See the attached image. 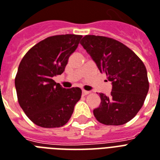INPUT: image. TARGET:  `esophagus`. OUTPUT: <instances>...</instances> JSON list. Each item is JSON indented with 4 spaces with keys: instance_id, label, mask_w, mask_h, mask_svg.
<instances>
[{
    "instance_id": "esophagus-1",
    "label": "esophagus",
    "mask_w": 160,
    "mask_h": 160,
    "mask_svg": "<svg viewBox=\"0 0 160 160\" xmlns=\"http://www.w3.org/2000/svg\"><path fill=\"white\" fill-rule=\"evenodd\" d=\"M90 93H91L90 91H85V90H83V91H82V95H83V96H86V95H88V94H90Z\"/></svg>"
}]
</instances>
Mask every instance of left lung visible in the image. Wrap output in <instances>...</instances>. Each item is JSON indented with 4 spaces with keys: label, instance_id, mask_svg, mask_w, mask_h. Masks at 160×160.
Returning <instances> with one entry per match:
<instances>
[{
    "label": "left lung",
    "instance_id": "left-lung-1",
    "mask_svg": "<svg viewBox=\"0 0 160 160\" xmlns=\"http://www.w3.org/2000/svg\"><path fill=\"white\" fill-rule=\"evenodd\" d=\"M80 44L112 84L109 96L99 93L102 102L94 109L95 118L105 125L127 123L139 112L148 94L144 64L128 47L111 38L86 35Z\"/></svg>",
    "mask_w": 160,
    "mask_h": 160
}]
</instances>
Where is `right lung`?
Segmentation results:
<instances>
[{
  "mask_svg": "<svg viewBox=\"0 0 160 160\" xmlns=\"http://www.w3.org/2000/svg\"><path fill=\"white\" fill-rule=\"evenodd\" d=\"M81 38L75 34L48 37L30 48L21 61L15 78L18 102L38 126L59 128L71 118L82 91L79 87L63 88L52 78L64 71Z\"/></svg>",
  "mask_w": 160,
  "mask_h": 160,
  "instance_id": "1",
  "label": "right lung"
}]
</instances>
